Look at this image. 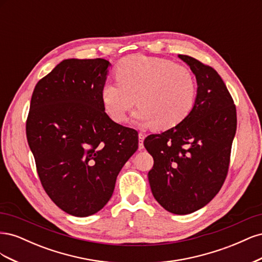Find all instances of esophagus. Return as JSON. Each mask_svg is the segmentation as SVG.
Instances as JSON below:
<instances>
[{
	"label": "esophagus",
	"mask_w": 262,
	"mask_h": 262,
	"mask_svg": "<svg viewBox=\"0 0 262 262\" xmlns=\"http://www.w3.org/2000/svg\"><path fill=\"white\" fill-rule=\"evenodd\" d=\"M144 139H145V134L140 132V133H139V141H140V143H139V149H143V148H144V145H143Z\"/></svg>",
	"instance_id": "1"
}]
</instances>
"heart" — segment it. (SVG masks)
I'll list each match as a JSON object with an SVG mask.
<instances>
[{"label":"heart","mask_w":262,"mask_h":262,"mask_svg":"<svg viewBox=\"0 0 262 262\" xmlns=\"http://www.w3.org/2000/svg\"><path fill=\"white\" fill-rule=\"evenodd\" d=\"M117 77L105 82L100 91L102 106L115 122H123L137 101L140 106L133 114L134 122L168 130L184 121L194 106L195 77L172 61L130 55L119 63Z\"/></svg>","instance_id":"b5f03b06"}]
</instances>
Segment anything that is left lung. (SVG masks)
Returning <instances> with one entry per match:
<instances>
[{"mask_svg": "<svg viewBox=\"0 0 262 262\" xmlns=\"http://www.w3.org/2000/svg\"><path fill=\"white\" fill-rule=\"evenodd\" d=\"M195 75L191 113L178 125L150 134L144 146L153 156L148 182L156 201L170 213L189 214L207 205L223 186L236 133V107L219 73L178 54Z\"/></svg>", "mask_w": 262, "mask_h": 262, "instance_id": "1", "label": "left lung"}]
</instances>
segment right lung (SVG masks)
Instances as JSON below:
<instances>
[{
    "label": "right lung",
    "mask_w": 262,
    "mask_h": 262,
    "mask_svg": "<svg viewBox=\"0 0 262 262\" xmlns=\"http://www.w3.org/2000/svg\"><path fill=\"white\" fill-rule=\"evenodd\" d=\"M105 59H67L39 81L26 122L28 145L45 191L71 215L97 213L139 146L138 132L118 124L100 98Z\"/></svg>",
    "instance_id": "right-lung-1"
}]
</instances>
